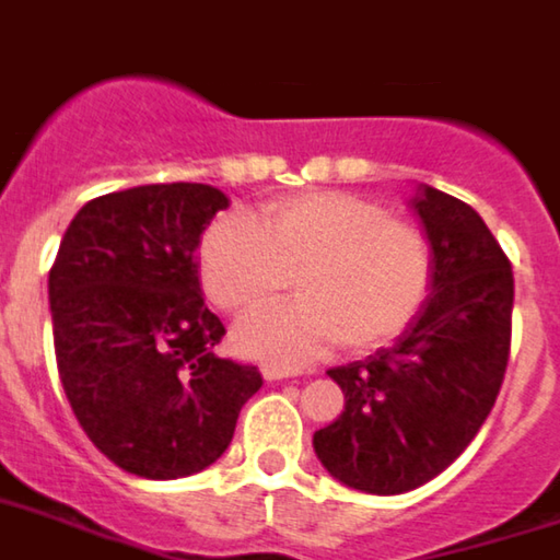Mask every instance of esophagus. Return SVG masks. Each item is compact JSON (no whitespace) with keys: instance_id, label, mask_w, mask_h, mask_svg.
<instances>
[{"instance_id":"esophagus-1","label":"esophagus","mask_w":560,"mask_h":560,"mask_svg":"<svg viewBox=\"0 0 560 560\" xmlns=\"http://www.w3.org/2000/svg\"><path fill=\"white\" fill-rule=\"evenodd\" d=\"M260 373H264L266 381H283V378H291L294 370L283 368V364H269V361H266L264 368H260Z\"/></svg>"}]
</instances>
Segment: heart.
<instances>
[{"instance_id":"obj_1","label":"heart","mask_w":560,"mask_h":560,"mask_svg":"<svg viewBox=\"0 0 560 560\" xmlns=\"http://www.w3.org/2000/svg\"><path fill=\"white\" fill-rule=\"evenodd\" d=\"M207 296L250 314L298 283L294 306L235 328V348L269 364H303L339 341L373 350L412 325L434 275L432 241L418 224L348 192H303L260 207L252 224L219 219L199 244Z\"/></svg>"}]
</instances>
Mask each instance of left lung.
<instances>
[{
  "mask_svg": "<svg viewBox=\"0 0 560 560\" xmlns=\"http://www.w3.org/2000/svg\"><path fill=\"white\" fill-rule=\"evenodd\" d=\"M434 275L427 303L393 348L328 370L345 409L314 434L330 477L378 497L407 493L446 471L497 404L511 355L513 271L465 201L420 185Z\"/></svg>",
  "mask_w": 560,
  "mask_h": 560,
  "instance_id": "obj_1",
  "label": "left lung"
}]
</instances>
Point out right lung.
Returning a JSON list of instances; mask_svg holds the SVG:
<instances>
[{"mask_svg": "<svg viewBox=\"0 0 560 560\" xmlns=\"http://www.w3.org/2000/svg\"><path fill=\"white\" fill-rule=\"evenodd\" d=\"M219 187L173 182L106 192L67 226L49 269L58 375L89 440L145 479L205 471L230 446L260 370L221 359L224 325L199 283Z\"/></svg>", "mask_w": 560, "mask_h": 560, "instance_id": "add662e5", "label": "right lung"}]
</instances>
